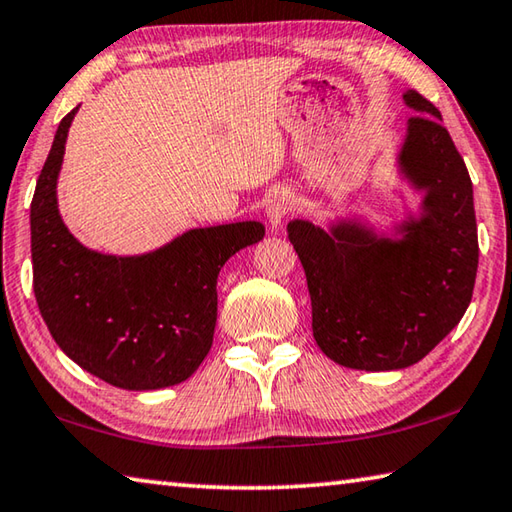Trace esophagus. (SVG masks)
I'll use <instances>...</instances> for the list:
<instances>
[{"label": "esophagus", "instance_id": "esophagus-1", "mask_svg": "<svg viewBox=\"0 0 512 512\" xmlns=\"http://www.w3.org/2000/svg\"><path fill=\"white\" fill-rule=\"evenodd\" d=\"M292 211V193L288 191H276L270 200H267L265 213H267V222H270L272 229H279L283 220L288 218V213Z\"/></svg>", "mask_w": 512, "mask_h": 512}]
</instances>
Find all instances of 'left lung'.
<instances>
[{"instance_id": "obj_1", "label": "left lung", "mask_w": 512, "mask_h": 512, "mask_svg": "<svg viewBox=\"0 0 512 512\" xmlns=\"http://www.w3.org/2000/svg\"><path fill=\"white\" fill-rule=\"evenodd\" d=\"M416 112L396 157L398 177L423 193L418 213L378 231L362 218L328 229L292 220L288 238L306 270L312 335L330 360L357 371L416 364L452 333L472 301L477 218L465 161L441 112L414 89Z\"/></svg>"}]
</instances>
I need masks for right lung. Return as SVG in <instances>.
<instances>
[{"label":"right lung","mask_w":512,"mask_h":512,"mask_svg":"<svg viewBox=\"0 0 512 512\" xmlns=\"http://www.w3.org/2000/svg\"><path fill=\"white\" fill-rule=\"evenodd\" d=\"M76 112L60 121L31 202L35 301L51 337L80 369L128 391L173 387L211 351L222 265L263 240L265 227L247 220L188 229L137 256L85 247L58 209Z\"/></svg>","instance_id":"right-lung-1"}]
</instances>
